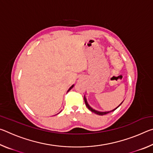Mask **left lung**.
<instances>
[{"label":"left lung","instance_id":"left-lung-1","mask_svg":"<svg viewBox=\"0 0 153 153\" xmlns=\"http://www.w3.org/2000/svg\"><path fill=\"white\" fill-rule=\"evenodd\" d=\"M84 101H85V103H86V107H88V109L90 110V111H91L92 112H93V113H96V114H97V115H106V114H107V113H110V112H111V111H115V109H117V108L120 107V106L122 104V102H122L121 103V104L118 106V107H117L116 108H114V109H113L112 111H97V110H95L94 108H92L91 107H90V105L88 104V101H87V99H86V96H84Z\"/></svg>","mask_w":153,"mask_h":153}]
</instances>
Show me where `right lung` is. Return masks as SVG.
I'll list each match as a JSON object with an SVG mask.
<instances>
[{"label":"right lung","mask_w":153,"mask_h":153,"mask_svg":"<svg viewBox=\"0 0 153 153\" xmlns=\"http://www.w3.org/2000/svg\"><path fill=\"white\" fill-rule=\"evenodd\" d=\"M74 84H73V85H72V86L70 87V88H69V90H67V92H68L69 91V90H71V88H74ZM60 112H61V111H60ZM60 112H59V113H60ZM58 113V114H59Z\"/></svg>","instance_id":"right-lung-1"}]
</instances>
